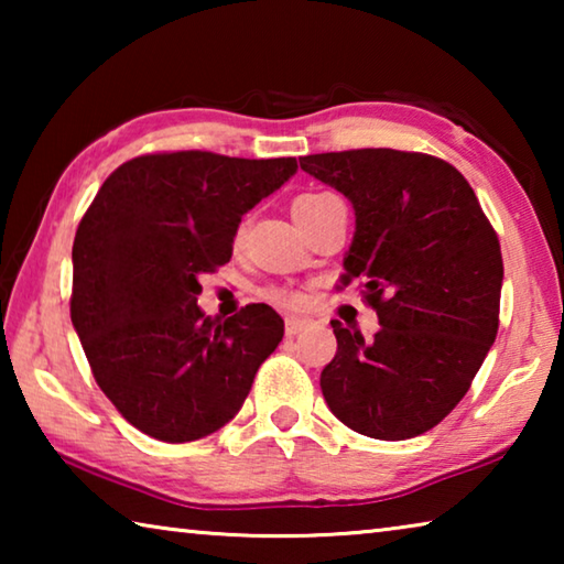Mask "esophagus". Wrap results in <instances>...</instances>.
I'll use <instances>...</instances> for the list:
<instances>
[{
    "label": "esophagus",
    "instance_id": "esophagus-1",
    "mask_svg": "<svg viewBox=\"0 0 564 564\" xmlns=\"http://www.w3.org/2000/svg\"><path fill=\"white\" fill-rule=\"evenodd\" d=\"M311 321L301 316H289L285 318V336H299L303 328H308Z\"/></svg>",
    "mask_w": 564,
    "mask_h": 564
}]
</instances>
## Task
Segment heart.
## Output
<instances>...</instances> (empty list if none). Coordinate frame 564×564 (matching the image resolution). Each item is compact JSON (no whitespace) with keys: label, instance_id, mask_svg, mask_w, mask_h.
Returning <instances> with one entry per match:
<instances>
[{"label":"heart","instance_id":"b5f03b06","mask_svg":"<svg viewBox=\"0 0 564 564\" xmlns=\"http://www.w3.org/2000/svg\"><path fill=\"white\" fill-rule=\"evenodd\" d=\"M323 196H328V194H303V196H299V198H295V202H293V206H291L293 216L299 214V212H303V208H308L311 204L321 202ZM241 234H243V226H241V231H238V236H241ZM263 295H265V299H269L271 303H279V305H293V303H299V293H293V291H289V289H279V285H271V289H265Z\"/></svg>","mask_w":564,"mask_h":564}]
</instances>
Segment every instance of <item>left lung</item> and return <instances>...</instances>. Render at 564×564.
Here are the masks:
<instances>
[{
	"label": "left lung",
	"mask_w": 564,
	"mask_h": 564,
	"mask_svg": "<svg viewBox=\"0 0 564 564\" xmlns=\"http://www.w3.org/2000/svg\"><path fill=\"white\" fill-rule=\"evenodd\" d=\"M301 169L356 212L343 283H362L380 323L366 340L330 321L338 350L321 373L323 398L360 435H423L460 403L498 336V236L443 159L356 149L303 156Z\"/></svg>",
	"instance_id": "8db88e82"
}]
</instances>
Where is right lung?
<instances>
[{
    "label": "right lung",
    "mask_w": 564,
    "mask_h": 564,
    "mask_svg": "<svg viewBox=\"0 0 564 564\" xmlns=\"http://www.w3.org/2000/svg\"><path fill=\"white\" fill-rule=\"evenodd\" d=\"M295 171L293 156L147 154L113 171L84 214L72 323L104 395L141 433L164 443L216 433L281 343L271 305L214 321L196 299L198 275L231 261L241 216Z\"/></svg>",
    "instance_id": "1"
}]
</instances>
